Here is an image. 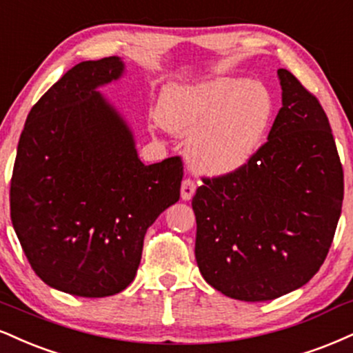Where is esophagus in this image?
<instances>
[{
  "instance_id": "34e87169",
  "label": "esophagus",
  "mask_w": 353,
  "mask_h": 353,
  "mask_svg": "<svg viewBox=\"0 0 353 353\" xmlns=\"http://www.w3.org/2000/svg\"><path fill=\"white\" fill-rule=\"evenodd\" d=\"M194 194H195V182L188 177V179L182 181L181 184V195L184 201H190Z\"/></svg>"
}]
</instances>
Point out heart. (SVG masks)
Returning a JSON list of instances; mask_svg holds the SVG:
<instances>
[{
	"mask_svg": "<svg viewBox=\"0 0 353 353\" xmlns=\"http://www.w3.org/2000/svg\"><path fill=\"white\" fill-rule=\"evenodd\" d=\"M273 99L260 82L212 79L164 88L158 120L189 136V156L199 171L222 176L253 158L270 128Z\"/></svg>",
	"mask_w": 353,
	"mask_h": 353,
	"instance_id": "heart-1",
	"label": "heart"
}]
</instances>
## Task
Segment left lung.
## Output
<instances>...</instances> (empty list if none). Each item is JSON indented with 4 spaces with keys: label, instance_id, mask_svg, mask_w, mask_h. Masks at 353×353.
Returning <instances> with one entry per match:
<instances>
[{
    "label": "left lung",
    "instance_id": "left-lung-1",
    "mask_svg": "<svg viewBox=\"0 0 353 353\" xmlns=\"http://www.w3.org/2000/svg\"><path fill=\"white\" fill-rule=\"evenodd\" d=\"M268 141L239 171L203 177L192 209L195 260L212 288L260 303L304 286L342 212L343 171L329 118L290 70Z\"/></svg>",
    "mask_w": 353,
    "mask_h": 353
}]
</instances>
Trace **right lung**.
Returning a JSON list of instances; mask_svg holds the SVG:
<instances>
[{
  "instance_id": "obj_1",
  "label": "right lung",
  "mask_w": 353,
  "mask_h": 353,
  "mask_svg": "<svg viewBox=\"0 0 353 353\" xmlns=\"http://www.w3.org/2000/svg\"><path fill=\"white\" fill-rule=\"evenodd\" d=\"M120 57L85 61L31 108L12 168L11 222L46 284L82 298L125 290L146 230L179 201V156L144 165L133 134L97 87L121 77Z\"/></svg>"
}]
</instances>
